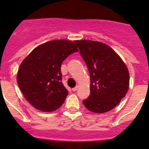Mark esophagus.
<instances>
[{
	"label": "esophagus",
	"instance_id": "obj_1",
	"mask_svg": "<svg viewBox=\"0 0 149 149\" xmlns=\"http://www.w3.org/2000/svg\"><path fill=\"white\" fill-rule=\"evenodd\" d=\"M77 89H78V86H76L75 87L72 89V91H73V92H75V91L77 90Z\"/></svg>",
	"mask_w": 149,
	"mask_h": 149
}]
</instances>
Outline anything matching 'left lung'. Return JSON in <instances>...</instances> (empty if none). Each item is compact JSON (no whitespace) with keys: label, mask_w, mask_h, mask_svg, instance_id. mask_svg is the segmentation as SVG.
Wrapping results in <instances>:
<instances>
[{"label":"left lung","mask_w":149,"mask_h":149,"mask_svg":"<svg viewBox=\"0 0 149 149\" xmlns=\"http://www.w3.org/2000/svg\"><path fill=\"white\" fill-rule=\"evenodd\" d=\"M86 63L90 75V95L83 104L89 111L102 113L113 109L129 88V72L120 56L99 42H74Z\"/></svg>","instance_id":"1"}]
</instances>
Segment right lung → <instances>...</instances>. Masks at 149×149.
<instances>
[{"label":"right lung","instance_id":"right-lung-1","mask_svg":"<svg viewBox=\"0 0 149 149\" xmlns=\"http://www.w3.org/2000/svg\"><path fill=\"white\" fill-rule=\"evenodd\" d=\"M77 51L72 41L52 40L36 47L23 60L17 83L24 98L36 109L54 111L65 101L68 92L62 83L61 65Z\"/></svg>","mask_w":149,"mask_h":149}]
</instances>
